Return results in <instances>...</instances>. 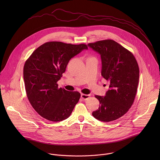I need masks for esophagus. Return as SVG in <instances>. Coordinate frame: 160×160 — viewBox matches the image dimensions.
<instances>
[{
	"label": "esophagus",
	"instance_id": "esophagus-1",
	"mask_svg": "<svg viewBox=\"0 0 160 160\" xmlns=\"http://www.w3.org/2000/svg\"><path fill=\"white\" fill-rule=\"evenodd\" d=\"M90 96H91V95H89V94H88H88H82L81 95V98L84 100H86L88 98H89Z\"/></svg>",
	"mask_w": 160,
	"mask_h": 160
}]
</instances>
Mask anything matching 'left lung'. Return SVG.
<instances>
[{"instance_id": "8db88e82", "label": "left lung", "mask_w": 160, "mask_h": 160, "mask_svg": "<svg viewBox=\"0 0 160 160\" xmlns=\"http://www.w3.org/2000/svg\"><path fill=\"white\" fill-rule=\"evenodd\" d=\"M88 46L102 60V76L109 82L105 96L95 95L100 105L93 112L97 119L110 122L126 114L132 105L139 79V68L133 54L113 40L107 39Z\"/></svg>"}]
</instances>
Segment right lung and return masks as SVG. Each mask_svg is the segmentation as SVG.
Segmentation results:
<instances>
[{"label": "right lung", "mask_w": 160, "mask_h": 160, "mask_svg": "<svg viewBox=\"0 0 160 160\" xmlns=\"http://www.w3.org/2000/svg\"><path fill=\"white\" fill-rule=\"evenodd\" d=\"M88 48L84 44L47 42L36 49L26 61L23 78L26 95L33 108L44 118L57 122L71 114L81 94L58 88L57 81L69 61Z\"/></svg>", "instance_id": "right-lung-1"}]
</instances>
